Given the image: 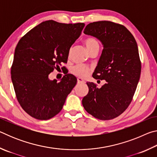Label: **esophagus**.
<instances>
[{"label": "esophagus", "mask_w": 157, "mask_h": 157, "mask_svg": "<svg viewBox=\"0 0 157 157\" xmlns=\"http://www.w3.org/2000/svg\"><path fill=\"white\" fill-rule=\"evenodd\" d=\"M83 82H84V80L83 79H82V78H78V84L83 83Z\"/></svg>", "instance_id": "34e87169"}]
</instances>
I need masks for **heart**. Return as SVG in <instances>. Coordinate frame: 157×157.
I'll list each match as a JSON object with an SVG mask.
<instances>
[{"instance_id": "b5f03b06", "label": "heart", "mask_w": 157, "mask_h": 157, "mask_svg": "<svg viewBox=\"0 0 157 157\" xmlns=\"http://www.w3.org/2000/svg\"><path fill=\"white\" fill-rule=\"evenodd\" d=\"M84 44L89 52L95 49L99 48V43L94 37H87L84 40ZM91 69L86 65H76L71 68V73L79 78H85L91 73Z\"/></svg>"}]
</instances>
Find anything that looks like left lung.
I'll return each instance as SVG.
<instances>
[{"mask_svg": "<svg viewBox=\"0 0 157 157\" xmlns=\"http://www.w3.org/2000/svg\"><path fill=\"white\" fill-rule=\"evenodd\" d=\"M84 33L96 37L103 44L92 76L107 82L101 88L87 82L89 93L82 105L95 118L111 120L129 107L139 83L141 62L136 41L124 25L108 21L89 23Z\"/></svg>", "mask_w": 157, "mask_h": 157, "instance_id": "obj_1", "label": "left lung"}]
</instances>
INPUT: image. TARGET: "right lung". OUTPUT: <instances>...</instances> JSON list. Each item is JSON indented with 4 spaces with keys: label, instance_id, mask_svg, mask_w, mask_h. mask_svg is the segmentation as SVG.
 Instances as JSON below:
<instances>
[{
    "label": "right lung",
    "instance_id": "right-lung-1",
    "mask_svg": "<svg viewBox=\"0 0 157 157\" xmlns=\"http://www.w3.org/2000/svg\"><path fill=\"white\" fill-rule=\"evenodd\" d=\"M84 23L42 22L21 38L15 48L11 78L18 102L30 116L48 120L62 109L77 83L72 74L59 82L48 75L68 61L69 50L79 38ZM65 68V66L62 67Z\"/></svg>",
    "mask_w": 157,
    "mask_h": 157
}]
</instances>
